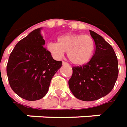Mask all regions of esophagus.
Instances as JSON below:
<instances>
[{
	"label": "esophagus",
	"instance_id": "34e87169",
	"mask_svg": "<svg viewBox=\"0 0 127 127\" xmlns=\"http://www.w3.org/2000/svg\"><path fill=\"white\" fill-rule=\"evenodd\" d=\"M62 64H63V65H68V63L65 62V61H63V62H62Z\"/></svg>",
	"mask_w": 127,
	"mask_h": 127
}]
</instances>
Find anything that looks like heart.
Listing matches in <instances>:
<instances>
[{
	"label": "heart",
	"instance_id": "1",
	"mask_svg": "<svg viewBox=\"0 0 127 127\" xmlns=\"http://www.w3.org/2000/svg\"><path fill=\"white\" fill-rule=\"evenodd\" d=\"M58 41L50 42L47 45L54 58L61 59L66 51L68 59L74 65H84L91 60L95 47L91 36L68 33L61 35Z\"/></svg>",
	"mask_w": 127,
	"mask_h": 127
}]
</instances>
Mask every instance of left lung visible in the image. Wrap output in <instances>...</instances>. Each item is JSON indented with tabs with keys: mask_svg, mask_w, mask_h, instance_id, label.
<instances>
[{
	"mask_svg": "<svg viewBox=\"0 0 127 127\" xmlns=\"http://www.w3.org/2000/svg\"><path fill=\"white\" fill-rule=\"evenodd\" d=\"M95 43V52L87 64L73 66L69 89L80 100L95 101L107 95L117 79L118 61L113 48L94 31H89Z\"/></svg>",
	"mask_w": 127,
	"mask_h": 127,
	"instance_id": "obj_1",
	"label": "left lung"
}]
</instances>
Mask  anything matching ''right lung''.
I'll return each mask as SVG.
<instances>
[{
  "label": "right lung",
  "mask_w": 127,
  "mask_h": 127,
  "mask_svg": "<svg viewBox=\"0 0 127 127\" xmlns=\"http://www.w3.org/2000/svg\"><path fill=\"white\" fill-rule=\"evenodd\" d=\"M41 29L31 32L16 45L7 64V76L13 91L28 101L42 98L62 61L54 60L43 46Z\"/></svg>",
  "instance_id": "1"
}]
</instances>
